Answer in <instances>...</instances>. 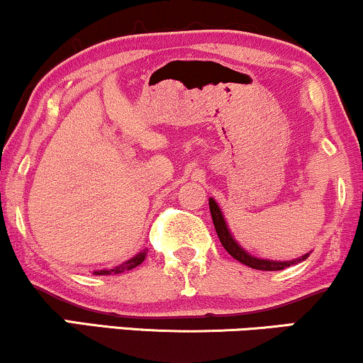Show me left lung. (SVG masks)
Wrapping results in <instances>:
<instances>
[{
  "label": "left lung",
  "instance_id": "left-lung-1",
  "mask_svg": "<svg viewBox=\"0 0 363 363\" xmlns=\"http://www.w3.org/2000/svg\"><path fill=\"white\" fill-rule=\"evenodd\" d=\"M209 211H211V218H213V225H215L218 238H220L221 245L225 247V250L233 257L235 260L242 262L245 264L247 267L257 269V270H282L286 267H289L291 264H298L301 260H306L309 257V253L301 257L299 260H292V262H272V260H262V259H255V257L248 255V253L243 250L242 247L235 242L231 233L228 231V226L225 223V218L221 215V209L218 208L215 199H209Z\"/></svg>",
  "mask_w": 363,
  "mask_h": 363
}]
</instances>
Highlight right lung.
Returning <instances> with one entry per match:
<instances>
[{"mask_svg": "<svg viewBox=\"0 0 363 363\" xmlns=\"http://www.w3.org/2000/svg\"><path fill=\"white\" fill-rule=\"evenodd\" d=\"M143 260H145V252H140L138 255H135L133 259L125 262V264L120 265V267H115V269H110V270H96L94 274H96V276H106V274H120V272H123V270L135 269L137 265L142 264Z\"/></svg>", "mask_w": 363, "mask_h": 363, "instance_id": "obj_1", "label": "right lung"}]
</instances>
